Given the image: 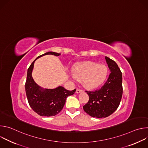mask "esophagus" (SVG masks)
<instances>
[{"instance_id":"obj_1","label":"esophagus","mask_w":148,"mask_h":148,"mask_svg":"<svg viewBox=\"0 0 148 148\" xmlns=\"http://www.w3.org/2000/svg\"><path fill=\"white\" fill-rule=\"evenodd\" d=\"M82 90H81V89H79V88H78V89H77V90H76V93L78 94V93H79V92H82Z\"/></svg>"}]
</instances>
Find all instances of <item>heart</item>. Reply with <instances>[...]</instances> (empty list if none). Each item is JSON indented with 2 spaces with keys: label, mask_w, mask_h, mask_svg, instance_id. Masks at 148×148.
I'll use <instances>...</instances> for the list:
<instances>
[{
  "label": "heart",
  "mask_w": 148,
  "mask_h": 148,
  "mask_svg": "<svg viewBox=\"0 0 148 148\" xmlns=\"http://www.w3.org/2000/svg\"><path fill=\"white\" fill-rule=\"evenodd\" d=\"M74 76L83 80L84 85L89 88L100 86L106 79L108 70L106 66L93 61H86L75 65L73 69Z\"/></svg>",
  "instance_id": "b5f03b06"
}]
</instances>
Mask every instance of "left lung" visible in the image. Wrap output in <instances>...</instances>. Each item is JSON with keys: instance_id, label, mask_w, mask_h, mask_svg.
<instances>
[{"instance_id": "obj_1", "label": "left lung", "mask_w": 148, "mask_h": 148, "mask_svg": "<svg viewBox=\"0 0 148 148\" xmlns=\"http://www.w3.org/2000/svg\"><path fill=\"white\" fill-rule=\"evenodd\" d=\"M111 71L103 85L95 91H86L89 101L83 106L86 113L92 117L105 118L113 114L118 108L121 101L122 88V73L116 63L105 57Z\"/></svg>"}]
</instances>
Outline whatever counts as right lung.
<instances>
[{"mask_svg":"<svg viewBox=\"0 0 148 148\" xmlns=\"http://www.w3.org/2000/svg\"><path fill=\"white\" fill-rule=\"evenodd\" d=\"M47 54L59 56L61 54L47 52L36 58L27 70L25 90L28 102L32 110L40 116H51L58 114L63 108L67 97L74 94L76 89L72 91L63 87L55 89H42L34 82L32 76L34 61L39 57Z\"/></svg>","mask_w":148,"mask_h":148,"instance_id":"add662e5","label":"right lung"}]
</instances>
